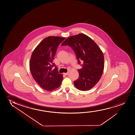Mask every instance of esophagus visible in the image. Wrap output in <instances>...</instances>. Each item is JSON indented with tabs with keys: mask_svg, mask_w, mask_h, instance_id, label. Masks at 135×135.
<instances>
[{
	"mask_svg": "<svg viewBox=\"0 0 135 135\" xmlns=\"http://www.w3.org/2000/svg\"><path fill=\"white\" fill-rule=\"evenodd\" d=\"M69 74V72H67V73H64V75H68Z\"/></svg>",
	"mask_w": 135,
	"mask_h": 135,
	"instance_id": "esophagus-1",
	"label": "esophagus"
}]
</instances>
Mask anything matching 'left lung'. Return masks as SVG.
Returning a JSON list of instances; mask_svg holds the SVG:
<instances>
[{"label": "left lung", "instance_id": "8db88e82", "mask_svg": "<svg viewBox=\"0 0 135 135\" xmlns=\"http://www.w3.org/2000/svg\"><path fill=\"white\" fill-rule=\"evenodd\" d=\"M69 45L75 52L79 64L83 62L82 68L78 69V79L74 81L76 88L81 91H88L99 81L104 69L103 53L94 41L82 33L69 37L61 44Z\"/></svg>", "mask_w": 135, "mask_h": 135}]
</instances>
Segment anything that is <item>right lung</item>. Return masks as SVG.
Segmentation results:
<instances>
[{
	"label": "right lung",
	"mask_w": 135,
	"mask_h": 135,
	"mask_svg": "<svg viewBox=\"0 0 135 135\" xmlns=\"http://www.w3.org/2000/svg\"><path fill=\"white\" fill-rule=\"evenodd\" d=\"M65 37L49 36L41 42L32 53L30 70L32 77L40 87L47 91L58 88L61 84L63 75L53 63L58 46ZM55 67L54 70L52 68Z\"/></svg>",
	"instance_id": "1"
}]
</instances>
